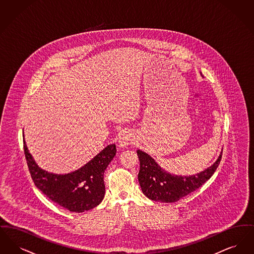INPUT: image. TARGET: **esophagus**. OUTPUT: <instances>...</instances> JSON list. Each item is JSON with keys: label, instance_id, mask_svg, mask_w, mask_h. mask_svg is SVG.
Instances as JSON below:
<instances>
[{"label": "esophagus", "instance_id": "esophagus-1", "mask_svg": "<svg viewBox=\"0 0 254 254\" xmlns=\"http://www.w3.org/2000/svg\"><path fill=\"white\" fill-rule=\"evenodd\" d=\"M134 141V135L129 131H125L121 135L119 139V145L121 147H127L129 145H131Z\"/></svg>", "mask_w": 254, "mask_h": 254}]
</instances>
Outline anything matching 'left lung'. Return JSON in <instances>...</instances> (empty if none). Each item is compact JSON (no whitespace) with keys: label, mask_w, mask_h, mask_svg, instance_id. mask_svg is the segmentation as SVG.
<instances>
[{"label":"left lung","mask_w":254,"mask_h":254,"mask_svg":"<svg viewBox=\"0 0 254 254\" xmlns=\"http://www.w3.org/2000/svg\"><path fill=\"white\" fill-rule=\"evenodd\" d=\"M137 155L140 161L138 180L143 193L152 201L174 203L195 191L213 175L221 161L222 152L207 169L186 176L169 173L150 155L140 149L137 150Z\"/></svg>","instance_id":"left-lung-1"}]
</instances>
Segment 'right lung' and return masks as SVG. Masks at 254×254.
Instances as JSON below:
<instances>
[{
	"instance_id": "1",
	"label": "right lung",
	"mask_w": 254,
	"mask_h": 254,
	"mask_svg": "<svg viewBox=\"0 0 254 254\" xmlns=\"http://www.w3.org/2000/svg\"><path fill=\"white\" fill-rule=\"evenodd\" d=\"M27 166L37 188L51 201L72 212L94 208L105 197L104 173L116 155V145L106 146L84 167L66 174H56L41 169L24 141Z\"/></svg>"
}]
</instances>
